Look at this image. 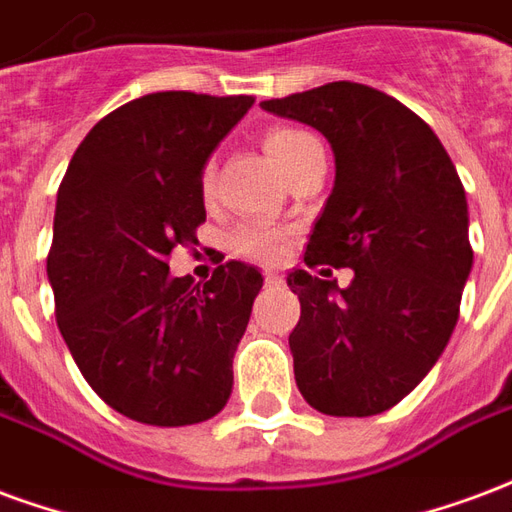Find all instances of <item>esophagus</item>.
<instances>
[{
  "mask_svg": "<svg viewBox=\"0 0 512 512\" xmlns=\"http://www.w3.org/2000/svg\"><path fill=\"white\" fill-rule=\"evenodd\" d=\"M264 283H267V286H281V275H272V272H267V275H264Z\"/></svg>",
  "mask_w": 512,
  "mask_h": 512,
  "instance_id": "obj_1",
  "label": "esophagus"
}]
</instances>
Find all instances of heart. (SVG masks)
Returning <instances> with one entry per match:
<instances>
[{"mask_svg":"<svg viewBox=\"0 0 512 512\" xmlns=\"http://www.w3.org/2000/svg\"><path fill=\"white\" fill-rule=\"evenodd\" d=\"M313 147H319V141L305 133V130L297 128H272L267 136H264V152L267 158L272 160V166L281 171L283 177L292 171V166L297 160L311 152ZM201 188L204 193H210L212 188V169L204 171L201 177ZM231 248L251 261H278L283 253V234L281 231L270 229V226H242V229L234 231L231 237Z\"/></svg>","mask_w":512,"mask_h":512,"instance_id":"heart-1","label":"heart"}]
</instances>
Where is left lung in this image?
Returning <instances> with one entry per match:
<instances>
[{
  "label": "left lung",
  "mask_w": 512,
  "mask_h": 512,
  "mask_svg": "<svg viewBox=\"0 0 512 512\" xmlns=\"http://www.w3.org/2000/svg\"><path fill=\"white\" fill-rule=\"evenodd\" d=\"M264 111L322 133L333 193L313 223L305 264L352 267L354 281L289 272L300 322L294 379L322 414L387 412L445 352L472 272L469 207L453 160L414 111L379 89L333 81Z\"/></svg>",
  "instance_id": "left-lung-1"
}]
</instances>
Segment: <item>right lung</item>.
<instances>
[{"mask_svg": "<svg viewBox=\"0 0 512 512\" xmlns=\"http://www.w3.org/2000/svg\"><path fill=\"white\" fill-rule=\"evenodd\" d=\"M251 95L152 92L89 130L57 193L48 283L89 387L136 423H204L226 406L261 272L220 264L204 286L166 259L207 220L204 166Z\"/></svg>", "mask_w": 512, "mask_h": 512, "instance_id": "add662e5", "label": "right lung"}]
</instances>
